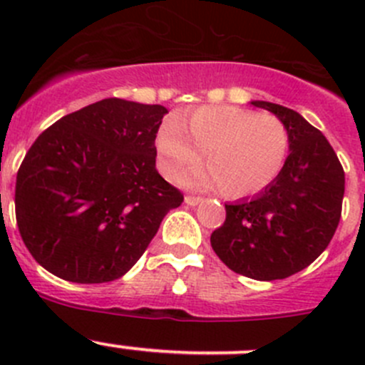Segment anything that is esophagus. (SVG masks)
Masks as SVG:
<instances>
[{
  "label": "esophagus",
  "mask_w": 365,
  "mask_h": 365,
  "mask_svg": "<svg viewBox=\"0 0 365 365\" xmlns=\"http://www.w3.org/2000/svg\"><path fill=\"white\" fill-rule=\"evenodd\" d=\"M201 201L200 196H185V203L189 206H196Z\"/></svg>",
  "instance_id": "esophagus-1"
}]
</instances>
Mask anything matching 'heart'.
I'll return each instance as SVG.
<instances>
[{
	"instance_id": "b5f03b06",
	"label": "heart",
	"mask_w": 365,
	"mask_h": 365,
	"mask_svg": "<svg viewBox=\"0 0 365 365\" xmlns=\"http://www.w3.org/2000/svg\"><path fill=\"white\" fill-rule=\"evenodd\" d=\"M159 168L176 180L205 153L208 173L189 183L219 185L227 197H245L270 185L289 153V132L281 118L237 106H205L168 118L157 132Z\"/></svg>"
}]
</instances>
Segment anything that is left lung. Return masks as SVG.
I'll use <instances>...</instances> for the list:
<instances>
[{
  "instance_id": "8db88e82",
  "label": "left lung",
  "mask_w": 365,
  "mask_h": 365,
  "mask_svg": "<svg viewBox=\"0 0 365 365\" xmlns=\"http://www.w3.org/2000/svg\"><path fill=\"white\" fill-rule=\"evenodd\" d=\"M252 106L284 121L289 155L256 197L226 205V220L210 242L237 274L275 281L304 270L329 247L341 220L344 169L325 135L297 111L263 101Z\"/></svg>"
}]
</instances>
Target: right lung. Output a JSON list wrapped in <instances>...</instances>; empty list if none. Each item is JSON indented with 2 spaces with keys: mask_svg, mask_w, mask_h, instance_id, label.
Returning a JSON list of instances; mask_svg holds the SVG:
<instances>
[{
  "mask_svg": "<svg viewBox=\"0 0 365 365\" xmlns=\"http://www.w3.org/2000/svg\"><path fill=\"white\" fill-rule=\"evenodd\" d=\"M164 106L104 98L33 143L17 171L16 219L35 261L79 284L127 274L183 194L155 169Z\"/></svg>",
  "mask_w": 365,
  "mask_h": 365,
  "instance_id": "right-lung-1",
  "label": "right lung"
}]
</instances>
